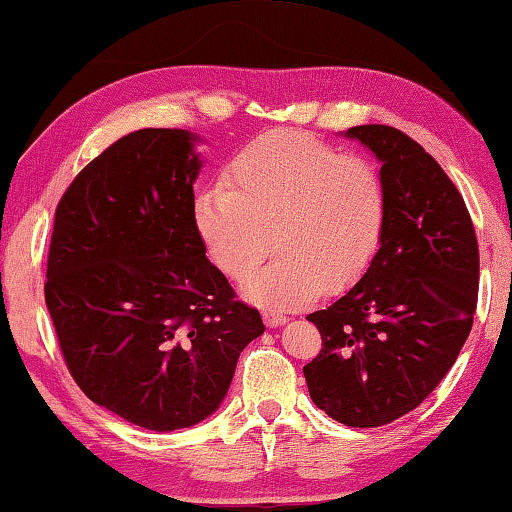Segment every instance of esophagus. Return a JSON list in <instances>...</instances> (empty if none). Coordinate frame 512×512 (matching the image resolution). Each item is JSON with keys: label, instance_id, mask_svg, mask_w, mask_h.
<instances>
[{"label": "esophagus", "instance_id": "esophagus-1", "mask_svg": "<svg viewBox=\"0 0 512 512\" xmlns=\"http://www.w3.org/2000/svg\"><path fill=\"white\" fill-rule=\"evenodd\" d=\"M262 317H264V324L268 328H275V326L286 324V315L279 313V310H273V308H266L264 313H262Z\"/></svg>", "mask_w": 512, "mask_h": 512}]
</instances>
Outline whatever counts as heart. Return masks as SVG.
I'll return each mask as SVG.
<instances>
[{
    "mask_svg": "<svg viewBox=\"0 0 512 512\" xmlns=\"http://www.w3.org/2000/svg\"><path fill=\"white\" fill-rule=\"evenodd\" d=\"M388 190L375 162L299 130L277 128L239 148L224 184L195 199V228L222 273L242 282L273 237L275 259L246 282L259 304L295 306L353 286L375 262Z\"/></svg>",
    "mask_w": 512,
    "mask_h": 512,
    "instance_id": "b5f03b06",
    "label": "heart"
}]
</instances>
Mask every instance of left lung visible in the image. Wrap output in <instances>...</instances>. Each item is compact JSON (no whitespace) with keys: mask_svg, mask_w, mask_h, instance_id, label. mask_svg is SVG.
Masks as SVG:
<instances>
[{"mask_svg":"<svg viewBox=\"0 0 512 512\" xmlns=\"http://www.w3.org/2000/svg\"><path fill=\"white\" fill-rule=\"evenodd\" d=\"M346 135L382 162L388 222L366 275L308 315L322 350L304 377L328 417L375 428L417 408L455 364L473 328L479 248L464 197L413 137L384 124Z\"/></svg>","mask_w":512,"mask_h":512,"instance_id":"8db88e82","label":"left lung"}]
</instances>
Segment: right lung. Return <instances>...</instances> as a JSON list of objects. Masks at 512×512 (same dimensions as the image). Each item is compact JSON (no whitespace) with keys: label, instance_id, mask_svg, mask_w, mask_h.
Here are the masks:
<instances>
[{"label":"right lung","instance_id":"obj_1","mask_svg":"<svg viewBox=\"0 0 512 512\" xmlns=\"http://www.w3.org/2000/svg\"><path fill=\"white\" fill-rule=\"evenodd\" d=\"M186 130H135L79 170L55 210L44 297L88 399L148 430L215 413L264 333L206 259Z\"/></svg>","mask_w":512,"mask_h":512}]
</instances>
